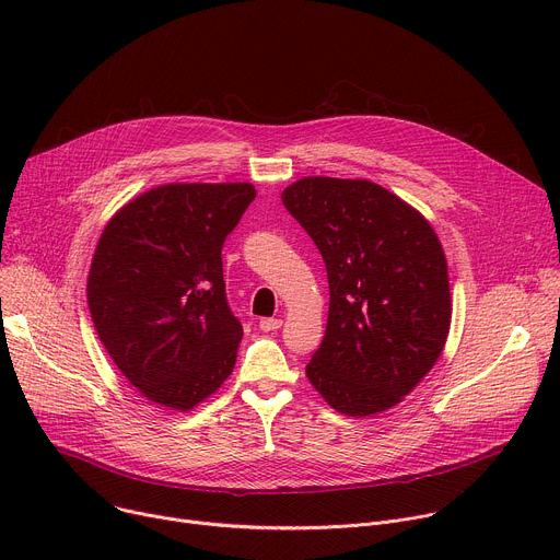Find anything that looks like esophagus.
Segmentation results:
<instances>
[{"label": "esophagus", "mask_w": 560, "mask_h": 560, "mask_svg": "<svg viewBox=\"0 0 560 560\" xmlns=\"http://www.w3.org/2000/svg\"><path fill=\"white\" fill-rule=\"evenodd\" d=\"M281 318H261L259 322V328L264 330V332H275V330H279L281 328Z\"/></svg>", "instance_id": "34e87169"}]
</instances>
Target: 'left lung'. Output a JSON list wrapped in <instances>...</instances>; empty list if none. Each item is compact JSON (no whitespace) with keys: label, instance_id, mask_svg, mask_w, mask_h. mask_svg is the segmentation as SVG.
<instances>
[{"label":"left lung","instance_id":"8db88e82","mask_svg":"<svg viewBox=\"0 0 560 560\" xmlns=\"http://www.w3.org/2000/svg\"><path fill=\"white\" fill-rule=\"evenodd\" d=\"M324 257L326 337L305 365L341 415L383 412L417 387L443 352L450 279L425 217L365 179L305 177L281 192Z\"/></svg>","mask_w":560,"mask_h":560}]
</instances>
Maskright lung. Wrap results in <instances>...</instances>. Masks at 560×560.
Here are the masks:
<instances>
[{
  "mask_svg": "<svg viewBox=\"0 0 560 560\" xmlns=\"http://www.w3.org/2000/svg\"><path fill=\"white\" fill-rule=\"evenodd\" d=\"M257 197L250 184H168L104 228L89 275L95 330L152 404L192 410L230 376L244 328L221 248Z\"/></svg>",
  "mask_w": 560,
  "mask_h": 560,
  "instance_id": "right-lung-1",
  "label": "right lung"
}]
</instances>
